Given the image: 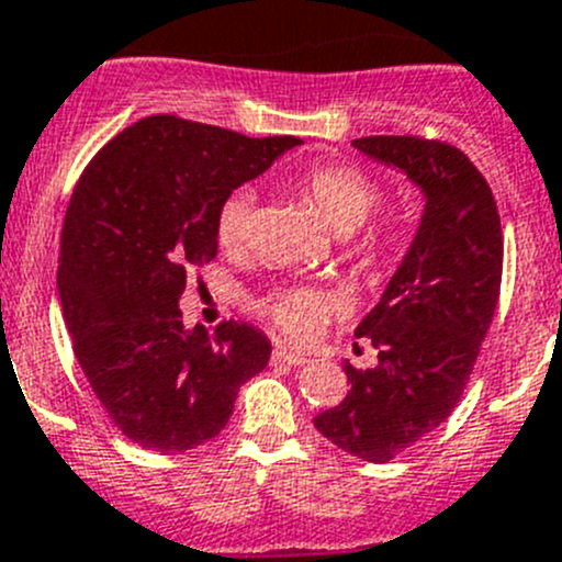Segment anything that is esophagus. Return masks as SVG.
Returning <instances> with one entry per match:
<instances>
[{"mask_svg":"<svg viewBox=\"0 0 562 562\" xmlns=\"http://www.w3.org/2000/svg\"><path fill=\"white\" fill-rule=\"evenodd\" d=\"M271 359H274V361H282V364L299 367V364H304V361H307V356L299 353V350L285 348V345H277V348H274V356H271Z\"/></svg>","mask_w":562,"mask_h":562,"instance_id":"1","label":"esophagus"}]
</instances>
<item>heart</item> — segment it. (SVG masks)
Masks as SVG:
<instances>
[{
  "mask_svg": "<svg viewBox=\"0 0 562 562\" xmlns=\"http://www.w3.org/2000/svg\"><path fill=\"white\" fill-rule=\"evenodd\" d=\"M299 192L310 201L317 217L339 236L353 234L381 203V184L361 168L348 162H323L296 179ZM217 241L225 249H247L255 236V192L236 187L220 201L214 214ZM263 315L285 337L307 342L321 334L331 317L334 299L317 288H291L260 304Z\"/></svg>",
  "mask_w": 562,
  "mask_h": 562,
  "instance_id": "obj_1",
  "label": "heart"
}]
</instances>
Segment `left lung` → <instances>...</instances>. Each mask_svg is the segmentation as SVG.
<instances>
[{
	"mask_svg": "<svg viewBox=\"0 0 562 562\" xmlns=\"http://www.w3.org/2000/svg\"><path fill=\"white\" fill-rule=\"evenodd\" d=\"M353 146L405 173L424 214L381 302L356 328L378 350L375 367L345 361L348 396L317 413L315 427L348 454L389 462L438 429L462 396L501 296L503 231L490 184L457 146L416 135Z\"/></svg>",
	"mask_w": 562,
	"mask_h": 562,
	"instance_id": "1",
	"label": "left lung"
}]
</instances>
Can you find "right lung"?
Returning a JSON list of instances; mask_svg holds the SVG:
<instances>
[{"instance_id":"1","label":"right lung","mask_w":562,"mask_h":562,"mask_svg":"<svg viewBox=\"0 0 562 562\" xmlns=\"http://www.w3.org/2000/svg\"><path fill=\"white\" fill-rule=\"evenodd\" d=\"M299 144L149 116L78 179L61 228V313L89 386L133 443L179 454L217 438L241 383L269 364L260 328H184L179 299L217 255L220 201Z\"/></svg>"}]
</instances>
